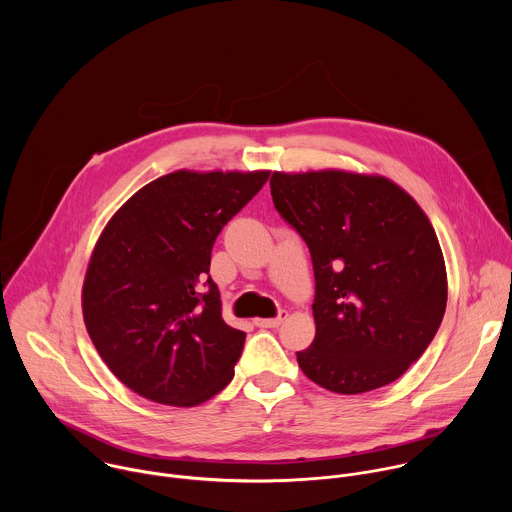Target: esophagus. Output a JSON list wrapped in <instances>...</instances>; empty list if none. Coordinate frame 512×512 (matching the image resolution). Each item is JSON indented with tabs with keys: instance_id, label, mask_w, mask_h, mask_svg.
<instances>
[{
	"instance_id": "34e87169",
	"label": "esophagus",
	"mask_w": 512,
	"mask_h": 512,
	"mask_svg": "<svg viewBox=\"0 0 512 512\" xmlns=\"http://www.w3.org/2000/svg\"><path fill=\"white\" fill-rule=\"evenodd\" d=\"M287 318V310H279V314L275 318H263V320H255V326L259 328H277L281 326V322Z\"/></svg>"
}]
</instances>
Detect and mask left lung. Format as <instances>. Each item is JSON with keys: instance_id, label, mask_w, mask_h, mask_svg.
I'll return each instance as SVG.
<instances>
[{"instance_id": "8db88e82", "label": "left lung", "mask_w": 512, "mask_h": 512, "mask_svg": "<svg viewBox=\"0 0 512 512\" xmlns=\"http://www.w3.org/2000/svg\"><path fill=\"white\" fill-rule=\"evenodd\" d=\"M269 184L314 265L316 338L298 352L300 369L342 395L397 381L433 340L448 302L444 255L425 212L381 176L273 172Z\"/></svg>"}]
</instances>
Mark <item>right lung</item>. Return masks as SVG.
<instances>
[{
  "label": "right lung",
  "instance_id": "obj_1",
  "mask_svg": "<svg viewBox=\"0 0 512 512\" xmlns=\"http://www.w3.org/2000/svg\"><path fill=\"white\" fill-rule=\"evenodd\" d=\"M269 172H174L133 194L105 227L83 285L89 336L137 395L178 407L223 391L245 332L221 316L212 245Z\"/></svg>",
  "mask_w": 512,
  "mask_h": 512
}]
</instances>
